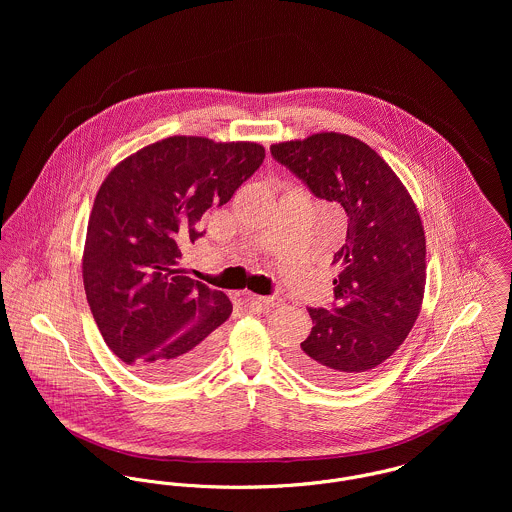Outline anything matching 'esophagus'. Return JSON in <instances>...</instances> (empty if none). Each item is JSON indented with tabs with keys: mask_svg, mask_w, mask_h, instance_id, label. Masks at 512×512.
<instances>
[{
	"mask_svg": "<svg viewBox=\"0 0 512 512\" xmlns=\"http://www.w3.org/2000/svg\"><path fill=\"white\" fill-rule=\"evenodd\" d=\"M256 301H258L262 307H266V309H276V307H282V305H284V299L278 297V295H268V297L258 295Z\"/></svg>",
	"mask_w": 512,
	"mask_h": 512,
	"instance_id": "esophagus-1",
	"label": "esophagus"
}]
</instances>
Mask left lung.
Instances as JSON below:
<instances>
[{
  "label": "left lung",
  "instance_id": "1",
  "mask_svg": "<svg viewBox=\"0 0 512 512\" xmlns=\"http://www.w3.org/2000/svg\"><path fill=\"white\" fill-rule=\"evenodd\" d=\"M315 197L339 203L347 238L333 256L337 305L307 309L309 337L292 365L321 384H357L412 331L426 288V234L408 189L365 142L337 132L270 147Z\"/></svg>",
  "mask_w": 512,
  "mask_h": 512
}]
</instances>
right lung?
Instances as JSON below:
<instances>
[{"instance_id":"add662e5","label":"right lung","mask_w":512,"mask_h":512,"mask_svg":"<svg viewBox=\"0 0 512 512\" xmlns=\"http://www.w3.org/2000/svg\"><path fill=\"white\" fill-rule=\"evenodd\" d=\"M254 142L171 136L120 161L88 219L82 280L108 349L147 380L199 372L230 317L226 293L185 276L181 246L207 211L230 201L262 165Z\"/></svg>"}]
</instances>
